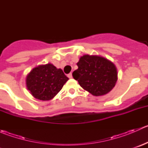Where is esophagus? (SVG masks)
<instances>
[{"label":"esophagus","instance_id":"34e87169","mask_svg":"<svg viewBox=\"0 0 148 148\" xmlns=\"http://www.w3.org/2000/svg\"><path fill=\"white\" fill-rule=\"evenodd\" d=\"M67 76H68V77H69V79L72 78V74H71V73H69V74Z\"/></svg>","mask_w":148,"mask_h":148}]
</instances>
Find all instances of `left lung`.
Segmentation results:
<instances>
[{
	"mask_svg": "<svg viewBox=\"0 0 148 148\" xmlns=\"http://www.w3.org/2000/svg\"><path fill=\"white\" fill-rule=\"evenodd\" d=\"M77 64L78 69L73 72V77L94 96L107 95L115 86L117 70L111 61L100 56L85 54Z\"/></svg>",
	"mask_w": 148,
	"mask_h": 148,
	"instance_id": "obj_1",
	"label": "left lung"
}]
</instances>
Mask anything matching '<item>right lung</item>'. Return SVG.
Returning a JSON list of instances; mask_svg holds the SVG:
<instances>
[{"mask_svg":"<svg viewBox=\"0 0 148 148\" xmlns=\"http://www.w3.org/2000/svg\"><path fill=\"white\" fill-rule=\"evenodd\" d=\"M69 78L61 69L52 64L39 65L27 74L26 87L34 97L43 101L53 99L63 87Z\"/></svg>","mask_w":148,"mask_h":148,"instance_id":"right-lung-1","label":"right lung"}]
</instances>
